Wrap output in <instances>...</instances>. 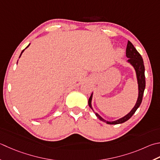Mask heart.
Listing matches in <instances>:
<instances>
[{
    "label": "heart",
    "mask_w": 160,
    "mask_h": 160,
    "mask_svg": "<svg viewBox=\"0 0 160 160\" xmlns=\"http://www.w3.org/2000/svg\"><path fill=\"white\" fill-rule=\"evenodd\" d=\"M122 53H123V51H122L121 49H118V51H117V55H122Z\"/></svg>",
    "instance_id": "heart-1"
}]
</instances>
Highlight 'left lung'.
<instances>
[{"label": "left lung", "instance_id": "8db88e82", "mask_svg": "<svg viewBox=\"0 0 160 160\" xmlns=\"http://www.w3.org/2000/svg\"><path fill=\"white\" fill-rule=\"evenodd\" d=\"M126 56L128 58V62L132 64L134 69L136 71V74H137V82H138V86H139V96L138 99H137V101L136 102V105H134L133 109L130 112V113H128L126 116H125L123 118H120V119L114 121H107L100 116L97 113H95L96 117H98L100 120L105 122L108 124H112V125H116V124H119V123H123L124 122H126L128 119L132 117V116L135 113V112L138 108L140 106L141 103L142 101L143 98V92H144L145 87H146V80H145V68H144V64H143V61L142 58V56L139 53V52L137 51L136 48H134V46L132 45V43H131L130 41L128 42L127 44V48H126ZM92 94L91 95L89 98V106L91 108V109H93L92 108Z\"/></svg>", "mask_w": 160, "mask_h": 160}]
</instances>
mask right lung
<instances>
[{
    "instance_id": "right-lung-1",
    "label": "right lung",
    "mask_w": 160,
    "mask_h": 160,
    "mask_svg": "<svg viewBox=\"0 0 160 160\" xmlns=\"http://www.w3.org/2000/svg\"><path fill=\"white\" fill-rule=\"evenodd\" d=\"M29 45H30V44H29ZM29 45H28V46L26 47V48H28V46H29ZM24 50H25V49H24ZM24 50H23V51H22V52H21V55H20V56H19V58L21 57V54H22V52H23L24 51Z\"/></svg>"
}]
</instances>
